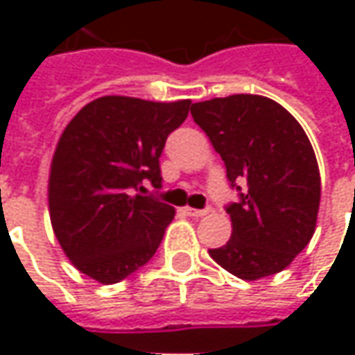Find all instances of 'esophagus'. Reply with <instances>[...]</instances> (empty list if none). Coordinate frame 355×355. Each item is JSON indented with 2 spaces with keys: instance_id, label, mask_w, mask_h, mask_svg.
Listing matches in <instances>:
<instances>
[{
  "instance_id": "1",
  "label": "esophagus",
  "mask_w": 355,
  "mask_h": 355,
  "mask_svg": "<svg viewBox=\"0 0 355 355\" xmlns=\"http://www.w3.org/2000/svg\"><path fill=\"white\" fill-rule=\"evenodd\" d=\"M213 209L211 207H205V209H193V207H185V213L187 215H191V217H205V215H209Z\"/></svg>"
}]
</instances>
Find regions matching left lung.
<instances>
[{"label":"left lung","instance_id":"left-lung-1","mask_svg":"<svg viewBox=\"0 0 355 355\" xmlns=\"http://www.w3.org/2000/svg\"><path fill=\"white\" fill-rule=\"evenodd\" d=\"M191 116L225 162L239 199L225 205L233 233L211 259L239 279L277 275L310 243L320 205V171L302 126L280 104L233 94L191 106Z\"/></svg>","mask_w":355,"mask_h":355}]
</instances>
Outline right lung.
Masks as SVG:
<instances>
[{
  "label": "right lung",
  "mask_w": 355,
  "mask_h": 355,
  "mask_svg": "<svg viewBox=\"0 0 355 355\" xmlns=\"http://www.w3.org/2000/svg\"><path fill=\"white\" fill-rule=\"evenodd\" d=\"M189 110V101L103 96L64 128L51 164L49 211L62 251L87 277L114 284L157 251L175 211L144 185L162 187L159 156Z\"/></svg>",
  "instance_id": "obj_1"
}]
</instances>
